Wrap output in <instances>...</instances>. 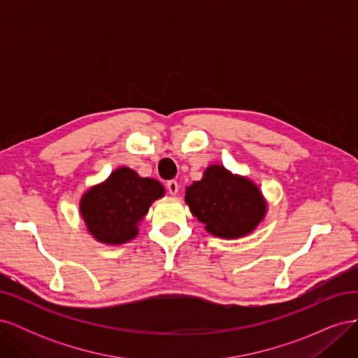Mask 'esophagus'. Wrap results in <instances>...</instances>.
<instances>
[{"label": "esophagus", "mask_w": 358, "mask_h": 358, "mask_svg": "<svg viewBox=\"0 0 358 358\" xmlns=\"http://www.w3.org/2000/svg\"><path fill=\"white\" fill-rule=\"evenodd\" d=\"M167 189H169L171 196H175V194H178V191H179V183L176 180H169L167 182Z\"/></svg>", "instance_id": "esophagus-1"}]
</instances>
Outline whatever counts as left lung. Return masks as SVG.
Wrapping results in <instances>:
<instances>
[{
	"mask_svg": "<svg viewBox=\"0 0 358 358\" xmlns=\"http://www.w3.org/2000/svg\"><path fill=\"white\" fill-rule=\"evenodd\" d=\"M185 201L206 230L222 239L249 234L266 215V201L257 185L222 166L206 169L203 179L187 188Z\"/></svg>",
	"mask_w": 358,
	"mask_h": 358,
	"instance_id": "1",
	"label": "left lung"
}]
</instances>
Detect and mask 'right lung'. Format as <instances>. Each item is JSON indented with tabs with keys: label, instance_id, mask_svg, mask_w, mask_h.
<instances>
[{
	"label": "right lung",
	"instance_id": "add662e5",
	"mask_svg": "<svg viewBox=\"0 0 358 358\" xmlns=\"http://www.w3.org/2000/svg\"><path fill=\"white\" fill-rule=\"evenodd\" d=\"M164 196L155 179L140 178L128 167L115 170L104 183L86 191L80 200L82 218L99 242L121 245L137 236V224L149 206Z\"/></svg>",
	"mask_w": 358,
	"mask_h": 358
}]
</instances>
